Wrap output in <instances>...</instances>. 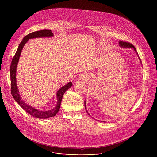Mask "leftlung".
Wrapping results in <instances>:
<instances>
[{
	"mask_svg": "<svg viewBox=\"0 0 157 157\" xmlns=\"http://www.w3.org/2000/svg\"><path fill=\"white\" fill-rule=\"evenodd\" d=\"M118 44H119L120 46L122 47V48H133V49L134 50V51L136 52V53H137V51H136V48L134 47V46L132 44L130 43V42H124V41H119V42H118ZM139 59H140V58H139ZM140 61H141V59H140ZM84 105H85V109H86V103H85V101H84ZM86 112H87V113L88 114V115H90V114L88 113V111H86Z\"/></svg>",
	"mask_w": 157,
	"mask_h": 157,
	"instance_id": "left-lung-1",
	"label": "left lung"
}]
</instances>
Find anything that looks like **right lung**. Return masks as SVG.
Returning <instances> with one entry per match:
<instances>
[{
    "label": "right lung",
    "instance_id": "obj_1",
    "mask_svg": "<svg viewBox=\"0 0 157 157\" xmlns=\"http://www.w3.org/2000/svg\"><path fill=\"white\" fill-rule=\"evenodd\" d=\"M54 36L53 33L52 32L51 30H40L38 31H35L29 33V35H26L21 43L19 45L17 50L16 52L15 55H14L13 58L12 59V63L10 65V80H11V93L13 99H15L16 101L20 105V107L23 109V110L25 111L28 114H29L32 117L37 118H48L52 117H54L58 112L59 110L61 100H62L63 96L64 93L67 91V90L72 86V82H69L63 87H61L56 94L57 96V105L56 107H54L53 109L46 111H40L39 109H36L32 107L31 106L27 105L25 101H23V99L21 98L20 92L18 90V88L16 84V69H17V65L18 63L19 59H20V57L21 53V50L23 48V46L25 44L26 42L29 40L30 39H34V38H39V37H52Z\"/></svg>",
    "mask_w": 157,
    "mask_h": 157
}]
</instances>
